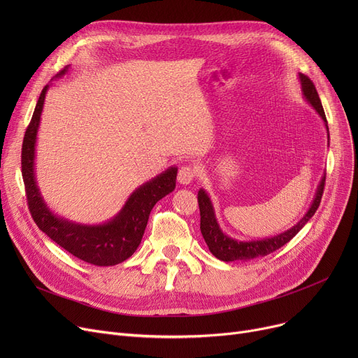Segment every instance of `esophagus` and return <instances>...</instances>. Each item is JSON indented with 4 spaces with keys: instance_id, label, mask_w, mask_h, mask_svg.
<instances>
[{
    "instance_id": "esophagus-1",
    "label": "esophagus",
    "mask_w": 358,
    "mask_h": 358,
    "mask_svg": "<svg viewBox=\"0 0 358 358\" xmlns=\"http://www.w3.org/2000/svg\"><path fill=\"white\" fill-rule=\"evenodd\" d=\"M196 174H197V171H196L194 166H192V165H182L178 169V182L180 184H190L194 180Z\"/></svg>"
}]
</instances>
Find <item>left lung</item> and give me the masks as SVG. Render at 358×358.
I'll list each match as a JSON object with an SVG mask.
<instances>
[{"label":"left lung","mask_w":358,"mask_h":358,"mask_svg":"<svg viewBox=\"0 0 358 358\" xmlns=\"http://www.w3.org/2000/svg\"><path fill=\"white\" fill-rule=\"evenodd\" d=\"M299 78H300V83H302V91H303L305 99L317 111V115L322 117V120L327 126V130H328V122H327L325 111H324L321 99H319V96H317V91H316L313 83L310 81L309 77H306V75H303V73H299ZM328 138H329V130H328ZM324 189H325V177L317 185L313 203L310 204L308 213L302 219H300L292 229L280 234V235L271 236V238H266L261 241H248V242L229 238L228 235H224L222 232V229L219 228V223L216 220V216H215L212 201H210L208 193L201 189V190H199V194H197L199 208H200L201 235H203L206 243H208L210 252L217 259L228 262V261H248V259H254L258 257H266V255L277 251L283 245H286V243L290 239H293L297 235V232L305 227L308 220L317 210L319 203H321V199L324 194Z\"/></svg>","instance_id":"8db88e82"}]
</instances>
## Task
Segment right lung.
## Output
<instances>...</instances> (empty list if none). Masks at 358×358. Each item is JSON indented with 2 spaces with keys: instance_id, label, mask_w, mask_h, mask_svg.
<instances>
[{
  "instance_id": "add662e5",
  "label": "right lung",
  "mask_w": 358,
  "mask_h": 358,
  "mask_svg": "<svg viewBox=\"0 0 358 358\" xmlns=\"http://www.w3.org/2000/svg\"><path fill=\"white\" fill-rule=\"evenodd\" d=\"M66 71L68 66L56 77H61ZM48 88L49 85L42 90L37 100L22 148V174L29 210L39 229L73 257L100 267L116 266L127 259L139 247L150 210L157 201L176 189L177 168H168L158 177L141 185L130 194L123 209L103 224L90 227L53 215L42 199L34 177L36 136Z\"/></svg>"
}]
</instances>
